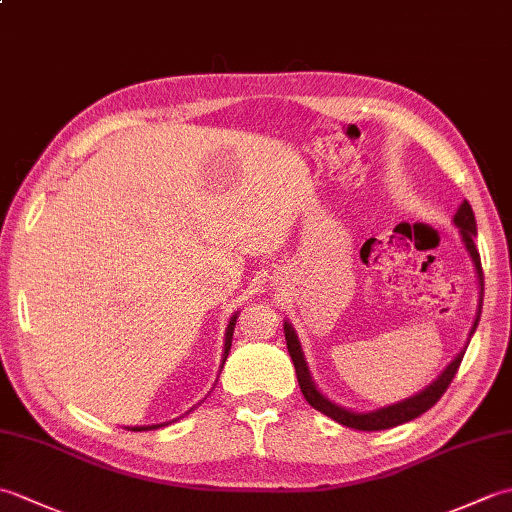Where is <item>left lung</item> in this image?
Masks as SVG:
<instances>
[{
	"label": "left lung",
	"instance_id": "1",
	"mask_svg": "<svg viewBox=\"0 0 512 512\" xmlns=\"http://www.w3.org/2000/svg\"><path fill=\"white\" fill-rule=\"evenodd\" d=\"M453 222L460 226V233H462V239L466 248H469V253L473 257L475 262V268H477V275H480V290L484 295V273H482V259H480V253H477L475 248V235H477V228H475V215H473V209L469 202H462L458 213H455ZM480 314L482 310L477 312V319H475V325L471 334L475 332L477 328V321H480ZM284 332H286V343H288V352H290V358L292 363H295V372H297V380H299V387H301V394L303 398L308 400V405L314 407L317 411H321L323 416H328L332 420H336L339 424H343V427H350V429H358V431H383V429H391V427H398V424L402 422H409L413 418L422 416L424 411H429L436 402L442 398L444 391H447V387L451 385V380L455 378V374H458L460 369V363L464 358V350L455 356V361L444 369L442 376L436 380V383L429 385L424 391H420V394H416L413 398H407L398 402V405H391V407H383L378 411H369V413H354V411H347L343 407H336L334 402H330L325 396L319 394V389L314 387L312 378H310V372L306 367V361H303V352H301V345L297 341V334L295 330H292L290 323H284Z\"/></svg>",
	"mask_w": 512,
	"mask_h": 512
}]
</instances>
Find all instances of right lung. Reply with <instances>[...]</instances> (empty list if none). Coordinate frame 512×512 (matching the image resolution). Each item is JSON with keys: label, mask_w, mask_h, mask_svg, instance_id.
Masks as SVG:
<instances>
[{"label": "right lung", "mask_w": 512, "mask_h": 512, "mask_svg": "<svg viewBox=\"0 0 512 512\" xmlns=\"http://www.w3.org/2000/svg\"><path fill=\"white\" fill-rule=\"evenodd\" d=\"M235 319H237V317H233L231 323H228V328H226V341H224V358H222V363L226 361L228 350H231V339H233V330H235ZM158 427H162V424H158ZM158 427H134L132 431H151V429H158Z\"/></svg>", "instance_id": "add662e5"}]
</instances>
